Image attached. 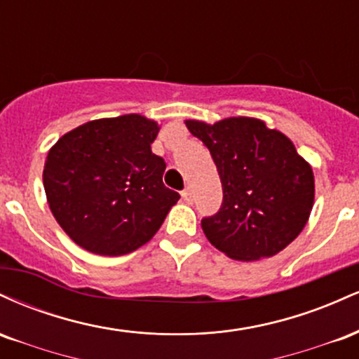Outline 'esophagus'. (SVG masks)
<instances>
[{"label":"esophagus","mask_w":359,"mask_h":359,"mask_svg":"<svg viewBox=\"0 0 359 359\" xmlns=\"http://www.w3.org/2000/svg\"><path fill=\"white\" fill-rule=\"evenodd\" d=\"M182 199H184L187 204H192V201H194V192H192L191 187L184 189V191H182Z\"/></svg>","instance_id":"obj_1"}]
</instances>
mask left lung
<instances>
[{
  "label": "left lung",
  "mask_w": 359,
  "mask_h": 359,
  "mask_svg": "<svg viewBox=\"0 0 359 359\" xmlns=\"http://www.w3.org/2000/svg\"><path fill=\"white\" fill-rule=\"evenodd\" d=\"M185 125L208 147L222 185L219 211L201 221L211 245L243 262L290 245L314 204V174L294 143L255 118Z\"/></svg>",
  "instance_id": "left-lung-1"
}]
</instances>
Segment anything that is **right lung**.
I'll return each instance as SVG.
<instances>
[{
    "instance_id": "right-lung-1",
    "label": "right lung",
    "mask_w": 359,
    "mask_h": 359,
    "mask_svg": "<svg viewBox=\"0 0 359 359\" xmlns=\"http://www.w3.org/2000/svg\"><path fill=\"white\" fill-rule=\"evenodd\" d=\"M158 125L140 114L89 121L50 148L43 167L48 205L77 245L119 257L158 231L179 192L163 185L165 160L151 151Z\"/></svg>"
}]
</instances>
